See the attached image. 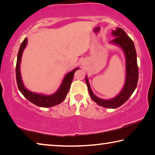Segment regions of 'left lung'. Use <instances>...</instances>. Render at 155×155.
I'll return each mask as SVG.
<instances>
[{
    "label": "left lung",
    "mask_w": 155,
    "mask_h": 155,
    "mask_svg": "<svg viewBox=\"0 0 155 155\" xmlns=\"http://www.w3.org/2000/svg\"><path fill=\"white\" fill-rule=\"evenodd\" d=\"M112 35L115 38L109 43L120 46L124 52L126 59V78L122 91L118 96L110 100L99 98L93 93L87 76L85 77V80L90 96L93 101L101 107L116 109L124 104L134 91L139 79V68L137 65V52L132 40L120 28H117L116 30H113Z\"/></svg>",
    "instance_id": "1"
}]
</instances>
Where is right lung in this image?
<instances>
[{
	"label": "right lung",
	"mask_w": 155,
	"mask_h": 155,
	"mask_svg": "<svg viewBox=\"0 0 155 155\" xmlns=\"http://www.w3.org/2000/svg\"><path fill=\"white\" fill-rule=\"evenodd\" d=\"M28 44V39L25 38L21 44L19 48V51L18 53L17 56V61H16V82H17L18 88L19 89L21 94H22L25 98L28 101L35 104V105L41 107H51L57 104H60L64 99L66 98L68 91H69L71 82H72L74 73L79 68H76L71 72L68 73L64 76L63 82L61 83L59 89L54 94L51 96H46V95L39 94L36 93H33L30 91L25 87L23 85L22 79H21V71H20V64L21 61V57L25 49L26 45Z\"/></svg>",
	"instance_id": "obj_1"
}]
</instances>
